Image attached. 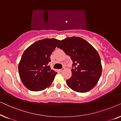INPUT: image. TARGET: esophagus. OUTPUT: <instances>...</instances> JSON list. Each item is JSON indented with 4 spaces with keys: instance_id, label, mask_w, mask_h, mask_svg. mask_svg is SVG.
Returning <instances> with one entry per match:
<instances>
[{
    "instance_id": "esophagus-1",
    "label": "esophagus",
    "mask_w": 121,
    "mask_h": 121,
    "mask_svg": "<svg viewBox=\"0 0 121 121\" xmlns=\"http://www.w3.org/2000/svg\"><path fill=\"white\" fill-rule=\"evenodd\" d=\"M64 69H65V68H64V67H63L62 68V69H59V71H60V72H63V71L64 70Z\"/></svg>"
}]
</instances>
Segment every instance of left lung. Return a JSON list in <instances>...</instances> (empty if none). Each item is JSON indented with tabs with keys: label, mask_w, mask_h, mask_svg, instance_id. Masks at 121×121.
<instances>
[{
	"label": "left lung",
	"mask_w": 121,
	"mask_h": 121,
	"mask_svg": "<svg viewBox=\"0 0 121 121\" xmlns=\"http://www.w3.org/2000/svg\"><path fill=\"white\" fill-rule=\"evenodd\" d=\"M57 47L62 49L73 61L72 77L67 84L72 90L86 92L95 87L102 73L100 56L88 42L79 37L63 39Z\"/></svg>",
	"instance_id": "8db88e82"
}]
</instances>
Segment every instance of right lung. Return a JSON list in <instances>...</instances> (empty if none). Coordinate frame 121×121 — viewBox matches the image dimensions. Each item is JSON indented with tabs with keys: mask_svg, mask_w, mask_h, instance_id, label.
<instances>
[{
	"mask_svg": "<svg viewBox=\"0 0 121 121\" xmlns=\"http://www.w3.org/2000/svg\"><path fill=\"white\" fill-rule=\"evenodd\" d=\"M59 40L46 39L34 43L23 53L19 64L21 82L31 91L44 90L52 84L57 72L51 69L48 63Z\"/></svg>",
	"mask_w": 121,
	"mask_h": 121,
	"instance_id": "obj_1",
	"label": "right lung"
}]
</instances>
